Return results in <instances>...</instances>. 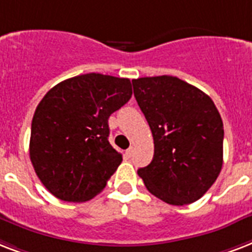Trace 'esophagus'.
Listing matches in <instances>:
<instances>
[{
	"label": "esophagus",
	"instance_id": "34e87169",
	"mask_svg": "<svg viewBox=\"0 0 252 252\" xmlns=\"http://www.w3.org/2000/svg\"><path fill=\"white\" fill-rule=\"evenodd\" d=\"M132 154H134V147H130L127 150V151H126V155H127V157L130 158V157H132Z\"/></svg>",
	"mask_w": 252,
	"mask_h": 252
}]
</instances>
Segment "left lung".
Instances as JSON below:
<instances>
[{"label": "left lung", "instance_id": "1", "mask_svg": "<svg viewBox=\"0 0 252 252\" xmlns=\"http://www.w3.org/2000/svg\"><path fill=\"white\" fill-rule=\"evenodd\" d=\"M154 138L153 161L138 169L148 192L171 205L204 196L223 163V124L209 95L173 76L132 80Z\"/></svg>", "mask_w": 252, "mask_h": 252}]
</instances>
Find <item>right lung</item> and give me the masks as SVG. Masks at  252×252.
Returning <instances> with one entry per match:
<instances>
[{"instance_id": "add662e5", "label": "right lung", "mask_w": 252, "mask_h": 252, "mask_svg": "<svg viewBox=\"0 0 252 252\" xmlns=\"http://www.w3.org/2000/svg\"><path fill=\"white\" fill-rule=\"evenodd\" d=\"M131 94L130 80L101 73L75 76L47 92L32 117L30 159L54 196L83 202L105 188L122 161L109 143L108 120Z\"/></svg>"}]
</instances>
